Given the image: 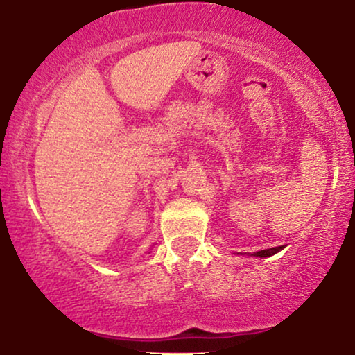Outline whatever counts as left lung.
<instances>
[{
	"mask_svg": "<svg viewBox=\"0 0 355 355\" xmlns=\"http://www.w3.org/2000/svg\"><path fill=\"white\" fill-rule=\"evenodd\" d=\"M285 245H280V247H274V248H266V250H259V252H254V257H260V259H262V257H270V255H275L277 252H280L282 250Z\"/></svg>",
	"mask_w": 355,
	"mask_h": 355,
	"instance_id": "obj_1",
	"label": "left lung"
}]
</instances>
